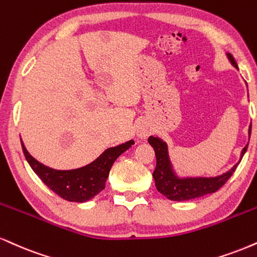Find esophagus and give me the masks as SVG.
I'll return each mask as SVG.
<instances>
[{
  "mask_svg": "<svg viewBox=\"0 0 257 257\" xmlns=\"http://www.w3.org/2000/svg\"><path fill=\"white\" fill-rule=\"evenodd\" d=\"M137 135L140 139H146L148 135H150V128H148V126L145 124V123H141V124L138 126Z\"/></svg>",
  "mask_w": 257,
  "mask_h": 257,
  "instance_id": "obj_1",
  "label": "esophagus"
}]
</instances>
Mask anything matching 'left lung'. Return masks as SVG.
Segmentation results:
<instances>
[{
	"mask_svg": "<svg viewBox=\"0 0 257 257\" xmlns=\"http://www.w3.org/2000/svg\"><path fill=\"white\" fill-rule=\"evenodd\" d=\"M226 56L231 64L234 68H238L232 55L227 52ZM250 134H251V124L249 126V137ZM148 142L154 148L157 157V166L153 172L157 189L160 194L172 201H188L205 196L207 194L215 193L232 176L248 148V145H246L240 152L239 162L234 164L232 168L224 174L215 176V177H179L175 172L174 166L170 160L166 142L158 137H150Z\"/></svg>",
	"mask_w": 257,
	"mask_h": 257,
	"instance_id": "1",
	"label": "left lung"
}]
</instances>
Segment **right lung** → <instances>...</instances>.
Here are the masks:
<instances>
[{
  "instance_id": "obj_1",
  "label": "right lung",
  "mask_w": 257,
  "mask_h": 257,
  "mask_svg": "<svg viewBox=\"0 0 257 257\" xmlns=\"http://www.w3.org/2000/svg\"><path fill=\"white\" fill-rule=\"evenodd\" d=\"M133 145L134 140H129L118 146L107 148L97 159L82 168L55 170L33 158L21 140L25 158L33 171L55 194L70 202H86L98 195L105 188L112 164Z\"/></svg>"
}]
</instances>
